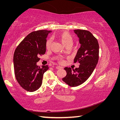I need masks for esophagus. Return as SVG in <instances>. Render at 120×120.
<instances>
[{
    "instance_id": "obj_1",
    "label": "esophagus",
    "mask_w": 120,
    "mask_h": 120,
    "mask_svg": "<svg viewBox=\"0 0 120 120\" xmlns=\"http://www.w3.org/2000/svg\"><path fill=\"white\" fill-rule=\"evenodd\" d=\"M56 68L57 69H63V67H62L61 66H56Z\"/></svg>"
}]
</instances>
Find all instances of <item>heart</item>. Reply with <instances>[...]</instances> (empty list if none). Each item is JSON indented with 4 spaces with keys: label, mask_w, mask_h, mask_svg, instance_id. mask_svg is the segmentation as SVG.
<instances>
[{
    "label": "heart",
    "mask_w": 120,
    "mask_h": 120,
    "mask_svg": "<svg viewBox=\"0 0 120 120\" xmlns=\"http://www.w3.org/2000/svg\"><path fill=\"white\" fill-rule=\"evenodd\" d=\"M57 37L66 47L69 46H71L72 44L73 37L69 33H68V32H62V33H60L58 34ZM51 44L52 40L51 39V38H49V39H48L47 40V41L46 42V49H50ZM59 61L61 62H63V60H62V59L61 58L59 59Z\"/></svg>",
    "instance_id": "obj_1"
}]
</instances>
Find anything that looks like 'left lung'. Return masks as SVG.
I'll return each instance as SVG.
<instances>
[{
    "label": "left lung",
    "instance_id": "1",
    "mask_svg": "<svg viewBox=\"0 0 120 120\" xmlns=\"http://www.w3.org/2000/svg\"><path fill=\"white\" fill-rule=\"evenodd\" d=\"M79 38L80 47L74 59V63L80 64L79 68L71 69L66 67L67 75L62 80L71 87H76L88 79L94 70L99 58V44L90 32L84 30H75Z\"/></svg>",
    "mask_w": 120,
    "mask_h": 120
}]
</instances>
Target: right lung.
<instances>
[{"instance_id": "obj_1", "label": "right lung", "mask_w": 120, "mask_h": 120, "mask_svg": "<svg viewBox=\"0 0 120 120\" xmlns=\"http://www.w3.org/2000/svg\"><path fill=\"white\" fill-rule=\"evenodd\" d=\"M50 31L38 30L31 32L19 44L14 54V72L17 82L28 92H34L42 83L48 65L41 68L36 64L40 56L46 51V38Z\"/></svg>"}]
</instances>
